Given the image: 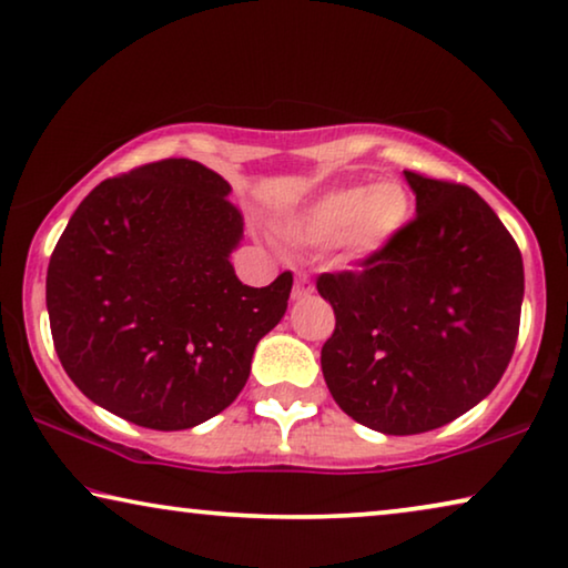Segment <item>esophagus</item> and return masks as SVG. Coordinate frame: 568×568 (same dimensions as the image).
I'll return each mask as SVG.
<instances>
[{
	"instance_id": "obj_1",
	"label": "esophagus",
	"mask_w": 568,
	"mask_h": 568,
	"mask_svg": "<svg viewBox=\"0 0 568 568\" xmlns=\"http://www.w3.org/2000/svg\"><path fill=\"white\" fill-rule=\"evenodd\" d=\"M311 291H314V285H311L308 275H306V273H295V287H293V298H295V301L306 298V295H308Z\"/></svg>"
}]
</instances>
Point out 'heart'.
<instances>
[{"mask_svg": "<svg viewBox=\"0 0 568 568\" xmlns=\"http://www.w3.org/2000/svg\"><path fill=\"white\" fill-rule=\"evenodd\" d=\"M409 215V193L398 182L353 185L318 197L293 223V234L316 246L342 244L349 257H367L383 250L406 226Z\"/></svg>", "mask_w": 568, "mask_h": 568, "instance_id": "1", "label": "heart"}]
</instances>
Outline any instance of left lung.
Listing matches in <instances>:
<instances>
[{
    "instance_id": "obj_1",
    "label": "left lung",
    "mask_w": 568,
    "mask_h": 568,
    "mask_svg": "<svg viewBox=\"0 0 568 568\" xmlns=\"http://www.w3.org/2000/svg\"><path fill=\"white\" fill-rule=\"evenodd\" d=\"M417 213L355 267L322 273L334 308L322 371L334 402L386 435H419L489 396L513 361L523 254L476 190L406 170Z\"/></svg>"
}]
</instances>
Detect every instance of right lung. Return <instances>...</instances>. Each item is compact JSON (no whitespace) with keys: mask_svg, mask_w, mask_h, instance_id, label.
Wrapping results in <instances>:
<instances>
[{"mask_svg":"<svg viewBox=\"0 0 568 568\" xmlns=\"http://www.w3.org/2000/svg\"><path fill=\"white\" fill-rule=\"evenodd\" d=\"M229 182L159 159L100 182L71 215L45 277L55 355L87 398L149 429L215 417L281 322L293 275L239 281L244 231Z\"/></svg>","mask_w":568,"mask_h":568,"instance_id":"right-lung-1","label":"right lung"}]
</instances>
